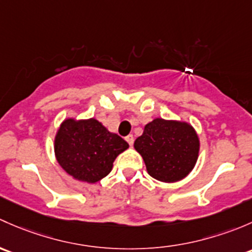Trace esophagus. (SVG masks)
I'll use <instances>...</instances> for the list:
<instances>
[{"instance_id":"obj_1","label":"esophagus","mask_w":252,"mask_h":252,"mask_svg":"<svg viewBox=\"0 0 252 252\" xmlns=\"http://www.w3.org/2000/svg\"><path fill=\"white\" fill-rule=\"evenodd\" d=\"M133 141H134V138H133V136H132V134H128V136L126 137V142H127V143H128L129 145L133 144Z\"/></svg>"}]
</instances>
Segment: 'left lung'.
Returning a JSON list of instances; mask_svg holds the SVG:
<instances>
[{
	"label": "left lung",
	"mask_w": 252,
	"mask_h": 252,
	"mask_svg": "<svg viewBox=\"0 0 252 252\" xmlns=\"http://www.w3.org/2000/svg\"><path fill=\"white\" fill-rule=\"evenodd\" d=\"M133 147L153 178L175 183L186 178L195 166L200 139L195 128L186 121L157 118L144 126Z\"/></svg>",
	"instance_id": "obj_1"
}]
</instances>
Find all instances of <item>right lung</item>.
I'll return each instance as SVG.
<instances>
[{
    "instance_id": "add662e5",
    "label": "right lung",
    "mask_w": 252,
    "mask_h": 252,
    "mask_svg": "<svg viewBox=\"0 0 252 252\" xmlns=\"http://www.w3.org/2000/svg\"><path fill=\"white\" fill-rule=\"evenodd\" d=\"M54 155L59 166L80 182L94 184L107 177L127 142L94 118L63 120L54 136Z\"/></svg>"
}]
</instances>
